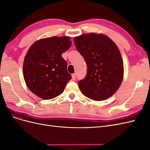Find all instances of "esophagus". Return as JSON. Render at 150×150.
Masks as SVG:
<instances>
[{"label": "esophagus", "mask_w": 150, "mask_h": 150, "mask_svg": "<svg viewBox=\"0 0 150 150\" xmlns=\"http://www.w3.org/2000/svg\"><path fill=\"white\" fill-rule=\"evenodd\" d=\"M72 80H75L76 79V74H72Z\"/></svg>", "instance_id": "1"}]
</instances>
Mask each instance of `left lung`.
Returning a JSON list of instances; mask_svg holds the SVG:
<instances>
[{
    "label": "left lung",
    "instance_id": "8db88e82",
    "mask_svg": "<svg viewBox=\"0 0 150 150\" xmlns=\"http://www.w3.org/2000/svg\"><path fill=\"white\" fill-rule=\"evenodd\" d=\"M74 41L88 67L85 78L79 81L81 91L94 101L112 96L120 87L124 75L118 47L103 34H83L75 37Z\"/></svg>",
    "mask_w": 150,
    "mask_h": 150
}]
</instances>
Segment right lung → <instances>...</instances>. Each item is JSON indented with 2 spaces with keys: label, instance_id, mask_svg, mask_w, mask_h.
<instances>
[{
  "label": "right lung",
  "instance_id": "right-lung-1",
  "mask_svg": "<svg viewBox=\"0 0 150 150\" xmlns=\"http://www.w3.org/2000/svg\"><path fill=\"white\" fill-rule=\"evenodd\" d=\"M69 36L41 39L29 49L23 63L25 84L32 93L50 99L62 93L71 79L62 54L71 46Z\"/></svg>",
  "mask_w": 150,
  "mask_h": 150
}]
</instances>
